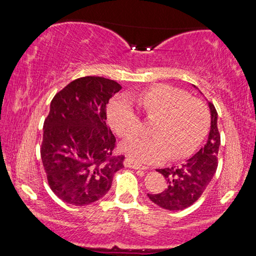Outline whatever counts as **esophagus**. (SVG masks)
Returning a JSON list of instances; mask_svg holds the SVG:
<instances>
[{
    "instance_id": "34e87169",
    "label": "esophagus",
    "mask_w": 256,
    "mask_h": 256,
    "mask_svg": "<svg viewBox=\"0 0 256 256\" xmlns=\"http://www.w3.org/2000/svg\"><path fill=\"white\" fill-rule=\"evenodd\" d=\"M124 164H125V166H126V167L133 168V170H148V167H146V166H142V164H136V162H134L133 160H132V159H130V158L125 159Z\"/></svg>"
}]
</instances>
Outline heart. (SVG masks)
<instances>
[{
  "label": "heart",
  "mask_w": 256,
  "mask_h": 256,
  "mask_svg": "<svg viewBox=\"0 0 256 256\" xmlns=\"http://www.w3.org/2000/svg\"><path fill=\"white\" fill-rule=\"evenodd\" d=\"M146 118H157L154 136H138L120 144L134 162L156 164L172 154L175 159L192 154L201 144L210 126V112L204 102L190 98L184 90L158 84L138 94ZM112 130L122 138L131 136L141 128V120L132 100L116 99L108 108Z\"/></svg>",
  "instance_id": "obj_1"
}]
</instances>
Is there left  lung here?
<instances>
[{
    "label": "left lung",
    "instance_id": "1",
    "mask_svg": "<svg viewBox=\"0 0 256 256\" xmlns=\"http://www.w3.org/2000/svg\"><path fill=\"white\" fill-rule=\"evenodd\" d=\"M211 126L204 146L180 166L158 170L167 180L166 190L158 194H148L154 204L170 211L184 210L198 200L216 174L218 167L220 134L218 112L209 102Z\"/></svg>",
    "mask_w": 256,
    "mask_h": 256
}]
</instances>
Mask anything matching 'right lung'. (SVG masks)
<instances>
[{
  "mask_svg": "<svg viewBox=\"0 0 256 256\" xmlns=\"http://www.w3.org/2000/svg\"><path fill=\"white\" fill-rule=\"evenodd\" d=\"M122 89L114 80L84 76L54 96L44 122L40 148L50 188L76 206L110 190L124 156H112L116 138L106 125V105Z\"/></svg>",
  "mask_w": 256,
  "mask_h": 256,
  "instance_id": "add662e5",
  "label": "right lung"
}]
</instances>
